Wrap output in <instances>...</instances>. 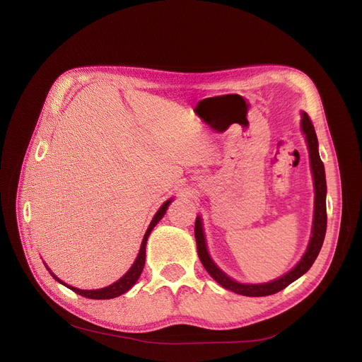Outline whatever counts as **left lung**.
Listing matches in <instances>:
<instances>
[{
    "label": "left lung",
    "mask_w": 362,
    "mask_h": 362,
    "mask_svg": "<svg viewBox=\"0 0 362 362\" xmlns=\"http://www.w3.org/2000/svg\"><path fill=\"white\" fill-rule=\"evenodd\" d=\"M302 131L306 137V144H308L310 149V160H311V170L314 177V190H315V202H314V223H313V237L310 240L308 249H306L305 255L299 261V264L296 266L293 270H290L287 275H284L275 281L267 282V284H238L228 278L225 273L218 269L214 262L211 261L210 255L206 252L205 245V237L202 233V225H201V217H196L194 222V237H196V245H198V255L202 262L205 270L210 273V276L221 284L222 287L226 290H231L237 294L243 296H252V298H259V296H269L275 294L281 290L286 288L293 281L300 278L303 273L310 270L313 262L315 261L317 255L322 249L325 234H326V178H325V166L323 161L319 156V141H317L315 129L311 122L310 116L306 113H302Z\"/></svg>",
    "instance_id": "8db88e82"
}]
</instances>
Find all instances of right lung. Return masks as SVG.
Wrapping results in <instances>:
<instances>
[{
    "instance_id": "1",
    "label": "right lung",
    "mask_w": 362,
    "mask_h": 362,
    "mask_svg": "<svg viewBox=\"0 0 362 362\" xmlns=\"http://www.w3.org/2000/svg\"><path fill=\"white\" fill-rule=\"evenodd\" d=\"M170 204V199L164 202L161 205L160 210L157 211V214L154 216V218H152V222L148 228V231L144 237V242H141V246H140V250H139V255L134 261V264L131 266V269L125 273V275L120 278L119 281H116L115 284H112V286H108L105 288H100V290H80V288H74L71 286H68V288H71L72 291H75L76 294L83 296V298H89V299H113V298H117V296L127 293L131 287L134 286V284L137 282L141 270H144V266H145V258H146V240L151 234L152 229H154V226L160 222V218L164 216V213H166L168 206ZM52 275V273H51ZM54 276V275H52ZM54 279L59 281L60 284H63L60 279H57V276H54ZM63 286H66V284H63Z\"/></svg>"
}]
</instances>
